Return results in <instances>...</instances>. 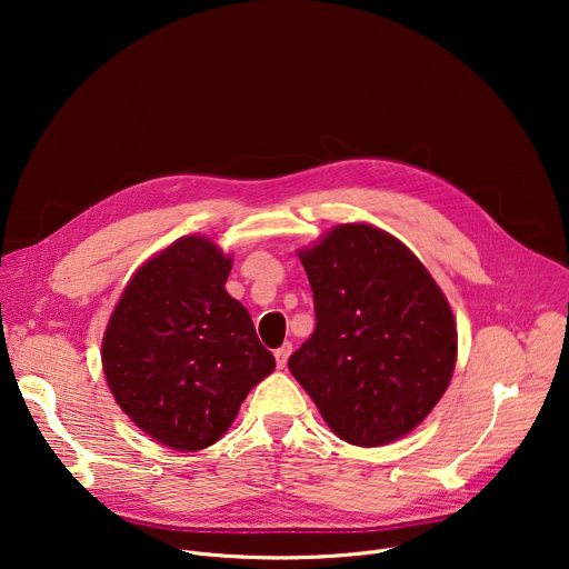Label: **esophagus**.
I'll use <instances>...</instances> for the list:
<instances>
[{"instance_id": "34e87169", "label": "esophagus", "mask_w": 569, "mask_h": 569, "mask_svg": "<svg viewBox=\"0 0 569 569\" xmlns=\"http://www.w3.org/2000/svg\"><path fill=\"white\" fill-rule=\"evenodd\" d=\"M292 353V345L290 342H286V345H281L277 351H274V358H277V367L279 369H283L286 367V362H288V356Z\"/></svg>"}]
</instances>
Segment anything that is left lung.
<instances>
[{
    "instance_id": "8db88e82",
    "label": "left lung",
    "mask_w": 569,
    "mask_h": 569,
    "mask_svg": "<svg viewBox=\"0 0 569 569\" xmlns=\"http://www.w3.org/2000/svg\"><path fill=\"white\" fill-rule=\"evenodd\" d=\"M299 259L315 331L288 367L323 421L362 448L412 432L450 385L457 327L426 266L391 233L338 224Z\"/></svg>"
}]
</instances>
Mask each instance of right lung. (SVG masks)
Masks as SVG:
<instances>
[{"mask_svg": "<svg viewBox=\"0 0 569 569\" xmlns=\"http://www.w3.org/2000/svg\"><path fill=\"white\" fill-rule=\"evenodd\" d=\"M231 259L184 236L143 263L103 336V371L121 410L154 441L216 443L250 389L274 371L250 312L227 295Z\"/></svg>", "mask_w": 569, "mask_h": 569, "instance_id": "obj_1", "label": "right lung"}]
</instances>
